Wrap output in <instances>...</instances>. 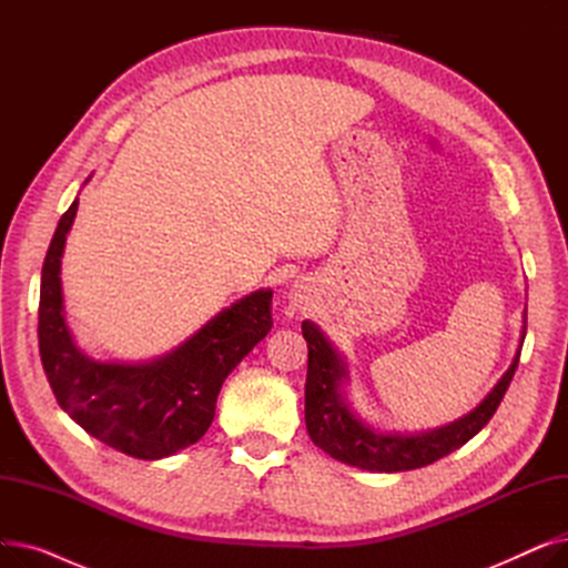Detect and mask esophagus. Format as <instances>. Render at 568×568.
I'll use <instances>...</instances> for the list:
<instances>
[{
    "label": "esophagus",
    "mask_w": 568,
    "mask_h": 568,
    "mask_svg": "<svg viewBox=\"0 0 568 568\" xmlns=\"http://www.w3.org/2000/svg\"><path fill=\"white\" fill-rule=\"evenodd\" d=\"M290 300H292V306H302V304H304V300H302V294H300V292H292Z\"/></svg>",
    "instance_id": "1"
}]
</instances>
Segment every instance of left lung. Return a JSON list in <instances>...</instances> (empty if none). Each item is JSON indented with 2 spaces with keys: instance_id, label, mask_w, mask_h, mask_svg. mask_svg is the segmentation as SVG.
Returning a JSON list of instances; mask_svg holds the SVG:
<instances>
[{
  "instance_id": "8db88e82",
  "label": "left lung",
  "mask_w": 568,
  "mask_h": 568,
  "mask_svg": "<svg viewBox=\"0 0 568 568\" xmlns=\"http://www.w3.org/2000/svg\"><path fill=\"white\" fill-rule=\"evenodd\" d=\"M308 343V375H306V428L315 446L332 458L371 471H407L426 467L446 454H452L479 433L497 412L506 389L518 368L520 347L511 368L501 375L495 389L484 403L463 419L422 435H382L368 428L352 414L345 396L338 392L345 364L332 343L322 336L313 322H302ZM525 341V329L523 338Z\"/></svg>"
}]
</instances>
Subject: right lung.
<instances>
[{
    "label": "right lung",
    "mask_w": 568,
    "mask_h": 568,
    "mask_svg": "<svg viewBox=\"0 0 568 568\" xmlns=\"http://www.w3.org/2000/svg\"><path fill=\"white\" fill-rule=\"evenodd\" d=\"M78 200L59 219L41 272L39 352L52 394L71 419L112 449L159 460L195 444L214 422L225 377L268 334L272 290H260L152 364H99L84 356L67 326L62 253Z\"/></svg>",
    "instance_id": "1"
}]
</instances>
